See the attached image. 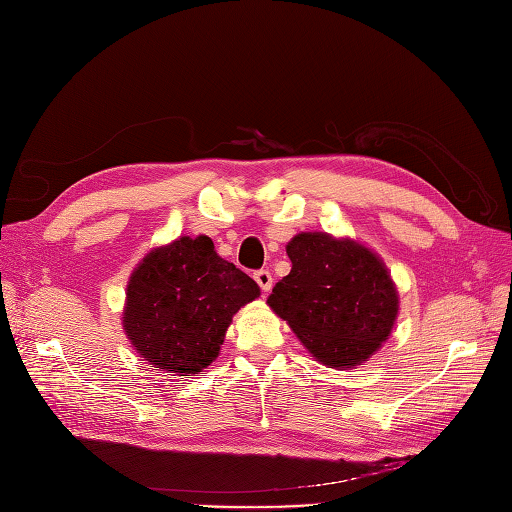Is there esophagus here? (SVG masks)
<instances>
[{
	"instance_id": "1",
	"label": "esophagus",
	"mask_w": 512,
	"mask_h": 512,
	"mask_svg": "<svg viewBox=\"0 0 512 512\" xmlns=\"http://www.w3.org/2000/svg\"><path fill=\"white\" fill-rule=\"evenodd\" d=\"M254 280H256V284L262 288V292H269V290L273 288V275H271V271H267V269L256 271V273H254Z\"/></svg>"
}]
</instances>
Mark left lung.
Returning <instances> with one entry per match:
<instances>
[{"label": "left lung", "mask_w": 512, "mask_h": 512, "mask_svg": "<svg viewBox=\"0 0 512 512\" xmlns=\"http://www.w3.org/2000/svg\"><path fill=\"white\" fill-rule=\"evenodd\" d=\"M292 269L275 284L269 307L316 361L354 367L389 333L399 309L384 262L365 245L327 232H301L286 245Z\"/></svg>", "instance_id": "8db88e82"}]
</instances>
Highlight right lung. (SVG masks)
Instances as JSON below:
<instances>
[{
	"label": "right lung",
	"mask_w": 512,
	"mask_h": 512,
	"mask_svg": "<svg viewBox=\"0 0 512 512\" xmlns=\"http://www.w3.org/2000/svg\"><path fill=\"white\" fill-rule=\"evenodd\" d=\"M258 294L209 237H181L151 250L130 275L123 329L151 367L198 374L218 359L232 316Z\"/></svg>",
	"instance_id": "1"
}]
</instances>
